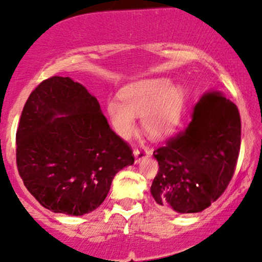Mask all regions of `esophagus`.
Returning <instances> with one entry per match:
<instances>
[{
  "instance_id": "1",
  "label": "esophagus",
  "mask_w": 262,
  "mask_h": 262,
  "mask_svg": "<svg viewBox=\"0 0 262 262\" xmlns=\"http://www.w3.org/2000/svg\"><path fill=\"white\" fill-rule=\"evenodd\" d=\"M150 154H151V152L149 151L148 149H145V148H143V149H134V151H133V155H134V158H135V162H140L141 160H143V159H145V158H149L150 156Z\"/></svg>"
}]
</instances>
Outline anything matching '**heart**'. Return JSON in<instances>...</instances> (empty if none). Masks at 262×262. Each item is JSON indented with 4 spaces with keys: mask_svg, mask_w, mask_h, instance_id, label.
<instances>
[{
    "mask_svg": "<svg viewBox=\"0 0 262 262\" xmlns=\"http://www.w3.org/2000/svg\"><path fill=\"white\" fill-rule=\"evenodd\" d=\"M119 98L106 102V114L113 132L128 139L135 130V117H141V129L150 139L161 140L175 133L185 113V89L167 77H152L129 83Z\"/></svg>",
    "mask_w": 262,
    "mask_h": 262,
    "instance_id": "heart-1",
    "label": "heart"
}]
</instances>
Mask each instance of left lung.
Listing matches in <instances>:
<instances>
[{
  "mask_svg": "<svg viewBox=\"0 0 262 262\" xmlns=\"http://www.w3.org/2000/svg\"><path fill=\"white\" fill-rule=\"evenodd\" d=\"M239 111L219 91L203 93L187 128L152 156L159 172L150 193L180 214L202 212L231 180L240 150Z\"/></svg>",
  "mask_w": 262,
  "mask_h": 262,
  "instance_id": "obj_1",
  "label": "left lung"
}]
</instances>
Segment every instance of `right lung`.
<instances>
[{"label": "right lung", "mask_w": 262, "mask_h": 262, "mask_svg": "<svg viewBox=\"0 0 262 262\" xmlns=\"http://www.w3.org/2000/svg\"><path fill=\"white\" fill-rule=\"evenodd\" d=\"M16 143L27 189L44 208L68 215L98 208L116 173L134 164L97 98L70 77H50L31 93Z\"/></svg>", "instance_id": "1"}]
</instances>
